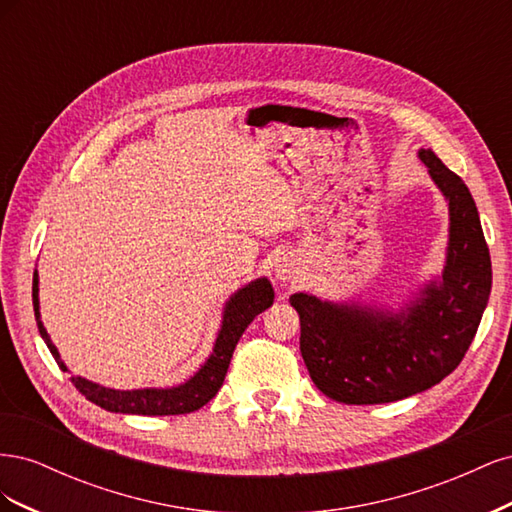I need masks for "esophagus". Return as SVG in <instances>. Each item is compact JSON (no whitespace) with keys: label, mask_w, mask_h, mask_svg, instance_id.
<instances>
[{"label":"esophagus","mask_w":512,"mask_h":512,"mask_svg":"<svg viewBox=\"0 0 512 512\" xmlns=\"http://www.w3.org/2000/svg\"><path fill=\"white\" fill-rule=\"evenodd\" d=\"M292 275H294V262L290 258H280V260H277V265H275V277H277V280L286 282V280H290Z\"/></svg>","instance_id":"obj_1"}]
</instances>
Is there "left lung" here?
<instances>
[{"label":"left lung","mask_w":512,"mask_h":512,"mask_svg":"<svg viewBox=\"0 0 512 512\" xmlns=\"http://www.w3.org/2000/svg\"><path fill=\"white\" fill-rule=\"evenodd\" d=\"M418 156L451 209L442 284L399 316L337 307L303 292L290 297L309 376L339 404H389L442 382L466 356L489 301L491 258L468 185L431 149Z\"/></svg>","instance_id":"8db88e82"}]
</instances>
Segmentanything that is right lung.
I'll use <instances>...</instances> for the list:
<instances>
[{
    "label": "right lung",
    "instance_id": "right-lung-1",
    "mask_svg": "<svg viewBox=\"0 0 512 512\" xmlns=\"http://www.w3.org/2000/svg\"><path fill=\"white\" fill-rule=\"evenodd\" d=\"M32 299H34V312L38 320V331L42 339L49 346L53 359L57 361L59 369H66L61 363L59 352L53 346L49 333L42 327L40 312H38V273L34 271V286H32ZM273 303V288L267 280H256L250 286L241 288L235 297H232L224 309V322L218 339H215L213 352L207 363L200 367L198 374L175 389H147V391H113L104 389L94 382H89L79 376H70V382L83 393L91 404H96L108 412H121V414H145V416H168V414H188L198 408H203L207 401L215 397L220 386L226 378V371L232 359V352L239 342V337L247 329L258 314Z\"/></svg>",
    "mask_w": 512,
    "mask_h": 512
}]
</instances>
